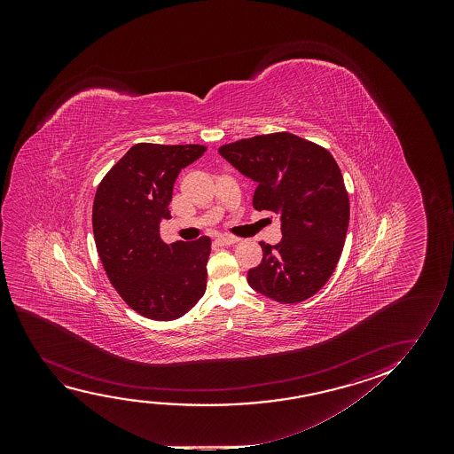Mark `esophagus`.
I'll list each match as a JSON object with an SVG mask.
<instances>
[{"label": "esophagus", "mask_w": 454, "mask_h": 454, "mask_svg": "<svg viewBox=\"0 0 454 454\" xmlns=\"http://www.w3.org/2000/svg\"><path fill=\"white\" fill-rule=\"evenodd\" d=\"M239 239H236V237H230V236H220L215 239V243L217 245H220V247H228V245H232V243H236Z\"/></svg>", "instance_id": "1"}]
</instances>
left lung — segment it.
Here are the masks:
<instances>
[{"mask_svg": "<svg viewBox=\"0 0 454 454\" xmlns=\"http://www.w3.org/2000/svg\"><path fill=\"white\" fill-rule=\"evenodd\" d=\"M220 155L257 183L255 211L280 215L282 240L261 243L248 271L255 292L282 304L317 294L335 271L348 234L350 203L329 150L288 131L224 144Z\"/></svg>", "mask_w": 454, "mask_h": 454, "instance_id": "obj_1", "label": "left lung"}]
</instances>
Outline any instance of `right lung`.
Returning a JSON list of instances; mask_svg holds the SVG:
<instances>
[{
    "label": "right lung",
    "mask_w": 454,
    "mask_h": 454,
    "mask_svg": "<svg viewBox=\"0 0 454 454\" xmlns=\"http://www.w3.org/2000/svg\"><path fill=\"white\" fill-rule=\"evenodd\" d=\"M206 149L200 144H135L94 195V240L108 280L125 304L149 319L181 317L205 294L211 239L168 245L160 236V222L170 218L181 168Z\"/></svg>",
    "instance_id": "obj_1"
}]
</instances>
